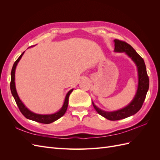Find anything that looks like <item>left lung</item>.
Here are the masks:
<instances>
[{"label": "left lung", "mask_w": 160, "mask_h": 160, "mask_svg": "<svg viewBox=\"0 0 160 160\" xmlns=\"http://www.w3.org/2000/svg\"><path fill=\"white\" fill-rule=\"evenodd\" d=\"M115 52H125L133 60L137 66L138 72V87L133 99L131 103L123 109L115 111H105L100 109L93 103V107L99 115L111 121H116L127 118L136 113L142 108L146 99L147 92L149 89V77L147 73L146 65L142 57L134 50L133 48L125 41L115 39Z\"/></svg>", "instance_id": "1"}]
</instances>
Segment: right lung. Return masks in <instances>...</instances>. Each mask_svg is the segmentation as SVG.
Segmentation results:
<instances>
[{
  "label": "right lung",
  "mask_w": 160,
  "mask_h": 160,
  "mask_svg": "<svg viewBox=\"0 0 160 160\" xmlns=\"http://www.w3.org/2000/svg\"><path fill=\"white\" fill-rule=\"evenodd\" d=\"M23 52L22 54L20 55L17 60L14 62V63L12 66V71H11V93L13 96V98L15 100L17 105L18 106V108L20 110L21 112L22 113V114L25 116V117L27 119H31L32 121H35V122H39L41 123H45V124H49L51 123L52 122H55L56 120L59 119L60 118H61L62 115H63L66 111L67 109V107H68V103H69V97L70 95V94L71 93V92L72 91L73 89H71L67 94L66 95L65 99V101L64 103L62 105L61 109L56 112L55 113L53 114H49V115H41V114H37L32 112L29 109H28L25 105L23 104V103L21 101L20 98L17 94V92L16 90V88H15V82H14V80H15V69H16V67L18 64V61H20V59H21L22 56L24 54Z\"/></svg>",
  "instance_id": "1"
}]
</instances>
